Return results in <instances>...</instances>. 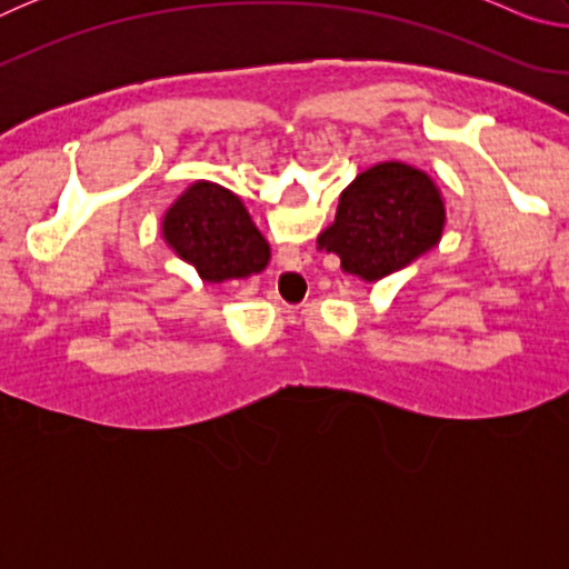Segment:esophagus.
Instances as JSON below:
<instances>
[{"label": "esophagus", "mask_w": 569, "mask_h": 569, "mask_svg": "<svg viewBox=\"0 0 569 569\" xmlns=\"http://www.w3.org/2000/svg\"><path fill=\"white\" fill-rule=\"evenodd\" d=\"M291 273H301V263L293 266V268H291Z\"/></svg>", "instance_id": "1"}]
</instances>
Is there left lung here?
Returning <instances> with one entry per match:
<instances>
[{"label":"left lung","mask_w":569,"mask_h":569,"mask_svg":"<svg viewBox=\"0 0 569 569\" xmlns=\"http://www.w3.org/2000/svg\"><path fill=\"white\" fill-rule=\"evenodd\" d=\"M447 203L435 178L399 160L356 176L339 198L333 223L316 246L341 258V271L377 283L439 246Z\"/></svg>","instance_id":"left-lung-1"}]
</instances>
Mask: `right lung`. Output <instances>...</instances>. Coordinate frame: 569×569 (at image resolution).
Wrapping results in <instances>:
<instances>
[{"label": "right lung", "instance_id": "1", "mask_svg": "<svg viewBox=\"0 0 569 569\" xmlns=\"http://www.w3.org/2000/svg\"><path fill=\"white\" fill-rule=\"evenodd\" d=\"M162 240L206 283L240 281L261 273L271 246L233 190L196 180L162 213Z\"/></svg>", "mask_w": 569, "mask_h": 569}]
</instances>
